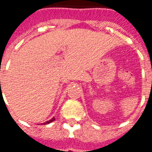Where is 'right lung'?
Segmentation results:
<instances>
[{"instance_id": "right-lung-1", "label": "right lung", "mask_w": 152, "mask_h": 152, "mask_svg": "<svg viewBox=\"0 0 152 152\" xmlns=\"http://www.w3.org/2000/svg\"><path fill=\"white\" fill-rule=\"evenodd\" d=\"M54 120H55V118H52V119H50L49 121H47L46 123H43V124H50V122H52V121H54Z\"/></svg>"}]
</instances>
